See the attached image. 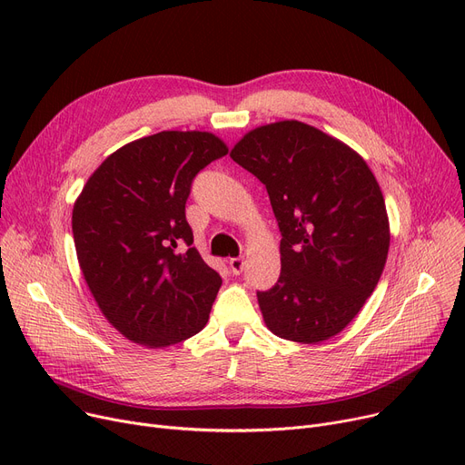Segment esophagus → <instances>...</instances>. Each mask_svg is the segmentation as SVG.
<instances>
[{"mask_svg": "<svg viewBox=\"0 0 465 465\" xmlns=\"http://www.w3.org/2000/svg\"><path fill=\"white\" fill-rule=\"evenodd\" d=\"M228 263H230V270H232L233 275H241L242 273V267H245V260H242V258H232Z\"/></svg>", "mask_w": 465, "mask_h": 465, "instance_id": "obj_1", "label": "esophagus"}]
</instances>
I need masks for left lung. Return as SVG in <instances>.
I'll use <instances>...</instances> for the list:
<instances>
[{"label": "left lung", "mask_w": 465, "mask_h": 465, "mask_svg": "<svg viewBox=\"0 0 465 465\" xmlns=\"http://www.w3.org/2000/svg\"><path fill=\"white\" fill-rule=\"evenodd\" d=\"M230 156L265 184L282 233L281 277L258 292L265 326L294 343L331 339L373 294L388 256L373 171L349 144L300 120L247 132Z\"/></svg>", "instance_id": "obj_1"}]
</instances>
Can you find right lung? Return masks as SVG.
Listing matches in <instances>:
<instances>
[{
  "label": "right lung",
  "instance_id": "1",
  "mask_svg": "<svg viewBox=\"0 0 465 465\" xmlns=\"http://www.w3.org/2000/svg\"><path fill=\"white\" fill-rule=\"evenodd\" d=\"M228 153L211 132L165 130L109 154L73 205L88 290L109 324L146 349L202 331L223 284L198 249L184 205L193 177Z\"/></svg>",
  "mask_w": 465,
  "mask_h": 465
}]
</instances>
